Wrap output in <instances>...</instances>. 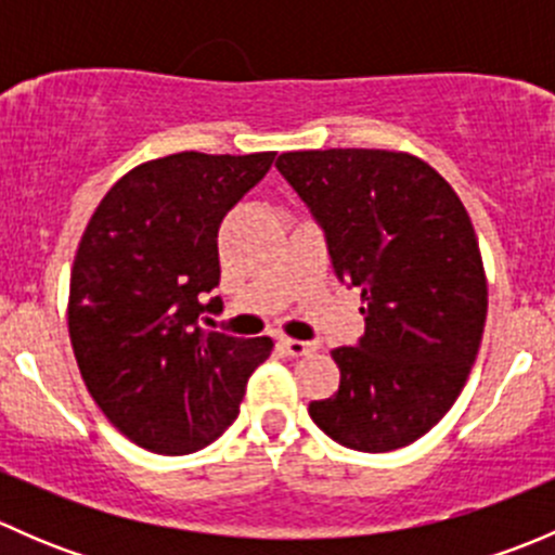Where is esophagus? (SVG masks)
Listing matches in <instances>:
<instances>
[{"mask_svg":"<svg viewBox=\"0 0 555 555\" xmlns=\"http://www.w3.org/2000/svg\"><path fill=\"white\" fill-rule=\"evenodd\" d=\"M284 349V354L289 357H306V354H313V351L319 349L317 340H295V338H282L279 340Z\"/></svg>","mask_w":555,"mask_h":555,"instance_id":"1","label":"esophagus"}]
</instances>
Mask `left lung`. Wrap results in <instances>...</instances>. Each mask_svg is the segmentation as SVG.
<instances>
[{
	"mask_svg": "<svg viewBox=\"0 0 555 555\" xmlns=\"http://www.w3.org/2000/svg\"><path fill=\"white\" fill-rule=\"evenodd\" d=\"M276 169L365 304V335L333 351L340 386L311 402L313 424L346 449H402L449 413L483 338L489 289L467 209L408 153L304 150Z\"/></svg>",
	"mask_w": 555,
	"mask_h": 555,
	"instance_id": "1",
	"label": "left lung"
}]
</instances>
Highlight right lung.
<instances>
[{"label": "right lung", "mask_w": 555, "mask_h": 555, "mask_svg": "<svg viewBox=\"0 0 555 555\" xmlns=\"http://www.w3.org/2000/svg\"><path fill=\"white\" fill-rule=\"evenodd\" d=\"M276 153H177L117 179L69 282V338L104 416L142 449L179 456L220 438L271 338L201 327L220 298V222Z\"/></svg>", "instance_id": "right-lung-1"}]
</instances>
